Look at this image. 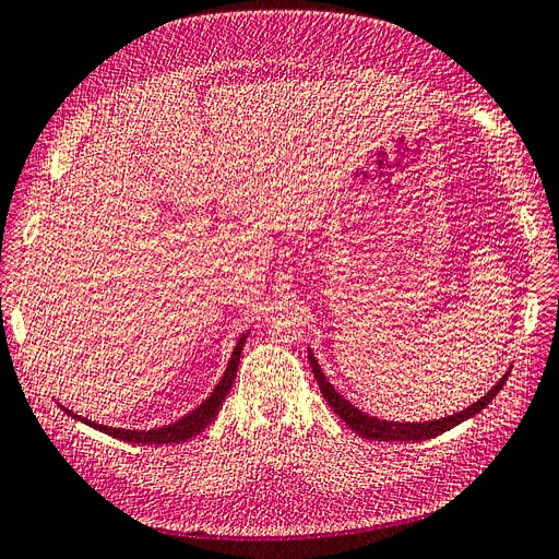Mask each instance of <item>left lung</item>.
I'll return each instance as SVG.
<instances>
[{"label": "left lung", "mask_w": 559, "mask_h": 559, "mask_svg": "<svg viewBox=\"0 0 559 559\" xmlns=\"http://www.w3.org/2000/svg\"><path fill=\"white\" fill-rule=\"evenodd\" d=\"M308 359H310L312 373L317 378L321 394H324V399L329 401L333 413L341 415V419L352 431H357L359 436L368 438V441H427V438L441 436L448 429L462 425L464 419L478 415L485 408V405L492 403V399L499 394V389L506 384V380H509V373H511V370H509V373H503V378L492 389H489V392L480 401L468 405V408L462 411V413H454V415H448V417H441V419H431V421H386V419H378V417H370V415L361 413L359 408H354V405L347 399L337 394L333 384L326 380V376L321 373V368H319L314 354L310 349H308Z\"/></svg>", "instance_id": "left-lung-1"}]
</instances>
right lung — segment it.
Listing matches in <instances>:
<instances>
[{"mask_svg":"<svg viewBox=\"0 0 559 559\" xmlns=\"http://www.w3.org/2000/svg\"><path fill=\"white\" fill-rule=\"evenodd\" d=\"M245 341H247V333L240 337L238 345H235L233 349V357L228 361V368L224 378L218 380V384L214 386V392L202 401L195 411H191L189 415H183L181 419L173 421V425L167 427H156V429H148V431H134V429H114V427H105V425H95V421L86 419V417H79L74 415L72 411L62 408L67 415H72L74 419H81L83 425H88L97 431L103 433H109L114 438H118V441H128V443H146V445H163V443H183L189 441V438L198 436L202 429H205L210 421L216 417L218 408H222V403L226 401L230 386L235 382V373H238V364H240V354H242V347H245Z\"/></svg>","mask_w":559,"mask_h":559,"instance_id":"obj_1","label":"right lung"}]
</instances>
